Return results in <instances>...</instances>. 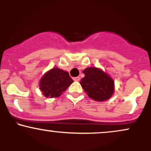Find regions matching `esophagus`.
Instances as JSON below:
<instances>
[{
    "mask_svg": "<svg viewBox=\"0 0 151 151\" xmlns=\"http://www.w3.org/2000/svg\"><path fill=\"white\" fill-rule=\"evenodd\" d=\"M79 79H80V77H76L73 78V80L75 81H79Z\"/></svg>",
    "mask_w": 151,
    "mask_h": 151,
    "instance_id": "34e87169",
    "label": "esophagus"
}]
</instances>
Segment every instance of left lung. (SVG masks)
<instances>
[{"mask_svg": "<svg viewBox=\"0 0 151 151\" xmlns=\"http://www.w3.org/2000/svg\"><path fill=\"white\" fill-rule=\"evenodd\" d=\"M80 84L88 96L98 101L110 99L114 91V82L107 74L96 67H87Z\"/></svg>", "mask_w": 151, "mask_h": 151, "instance_id": "left-lung-1", "label": "left lung"}]
</instances>
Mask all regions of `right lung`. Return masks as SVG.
Here are the masks:
<instances>
[{
	"label": "right lung",
	"instance_id": "add662e5",
	"mask_svg": "<svg viewBox=\"0 0 151 151\" xmlns=\"http://www.w3.org/2000/svg\"><path fill=\"white\" fill-rule=\"evenodd\" d=\"M72 82L68 72L58 67L52 68L41 78L40 89L45 97H59Z\"/></svg>",
	"mask_w": 151,
	"mask_h": 151
}]
</instances>
